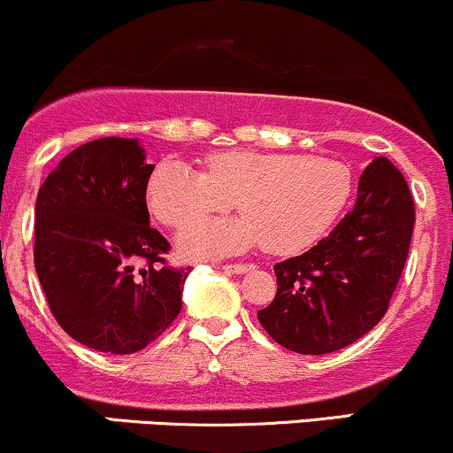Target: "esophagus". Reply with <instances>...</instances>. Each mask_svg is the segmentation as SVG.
Here are the masks:
<instances>
[{
  "instance_id": "34e87169",
  "label": "esophagus",
  "mask_w": 453,
  "mask_h": 453,
  "mask_svg": "<svg viewBox=\"0 0 453 453\" xmlns=\"http://www.w3.org/2000/svg\"><path fill=\"white\" fill-rule=\"evenodd\" d=\"M256 268L253 264H227V266H223V270L230 274H244V273H251V270Z\"/></svg>"
}]
</instances>
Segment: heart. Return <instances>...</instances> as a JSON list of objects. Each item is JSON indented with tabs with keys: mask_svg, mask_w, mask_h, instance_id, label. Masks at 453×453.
Instances as JSON below:
<instances>
[{
	"mask_svg": "<svg viewBox=\"0 0 453 453\" xmlns=\"http://www.w3.org/2000/svg\"><path fill=\"white\" fill-rule=\"evenodd\" d=\"M351 170L330 157L256 149L206 155L204 173L164 157L147 180V202L165 226H185L232 206L238 219H206L179 234L187 257H223L262 244L264 251H303L341 215L351 197Z\"/></svg>",
	"mask_w": 453,
	"mask_h": 453,
	"instance_id": "1",
	"label": "heart"
}]
</instances>
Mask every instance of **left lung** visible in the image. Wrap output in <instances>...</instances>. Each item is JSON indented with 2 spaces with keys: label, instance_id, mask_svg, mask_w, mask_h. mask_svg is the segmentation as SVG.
I'll return each instance as SVG.
<instances>
[{
  "label": "left lung",
  "instance_id": "left-lung-1",
  "mask_svg": "<svg viewBox=\"0 0 453 453\" xmlns=\"http://www.w3.org/2000/svg\"><path fill=\"white\" fill-rule=\"evenodd\" d=\"M415 223L404 176L386 157L364 168L357 200L313 249L274 266L277 296L259 324L285 349L303 356L339 351L386 315L407 262Z\"/></svg>",
  "mask_w": 453,
  "mask_h": 453
}]
</instances>
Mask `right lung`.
Segmentation results:
<instances>
[{"label": "right lung", "mask_w": 453, "mask_h": 453, "mask_svg": "<svg viewBox=\"0 0 453 453\" xmlns=\"http://www.w3.org/2000/svg\"><path fill=\"white\" fill-rule=\"evenodd\" d=\"M153 168L138 138H97L67 153L38 191L40 285L57 324L96 351L144 349L183 306L189 268L155 266L170 244L149 223ZM136 258L150 262L138 275Z\"/></svg>", "instance_id": "right-lung-1"}]
</instances>
